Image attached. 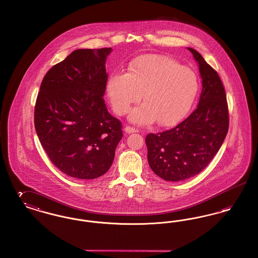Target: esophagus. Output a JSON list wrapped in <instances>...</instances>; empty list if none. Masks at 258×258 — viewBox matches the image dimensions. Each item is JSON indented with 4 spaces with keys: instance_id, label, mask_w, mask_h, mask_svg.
<instances>
[{
    "instance_id": "1",
    "label": "esophagus",
    "mask_w": 258,
    "mask_h": 258,
    "mask_svg": "<svg viewBox=\"0 0 258 258\" xmlns=\"http://www.w3.org/2000/svg\"><path fill=\"white\" fill-rule=\"evenodd\" d=\"M124 132L126 134H134V133H138L139 131L137 128H135L134 126H131V125H125L124 127Z\"/></svg>"
}]
</instances>
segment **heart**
Masks as SVG:
<instances>
[{
    "instance_id": "b5f03b06",
    "label": "heart",
    "mask_w": 258,
    "mask_h": 258,
    "mask_svg": "<svg viewBox=\"0 0 258 258\" xmlns=\"http://www.w3.org/2000/svg\"><path fill=\"white\" fill-rule=\"evenodd\" d=\"M198 91V77L189 68L160 55L136 58L126 73H114L107 93L114 111L124 115L141 99L144 103L131 113L137 123L157 120L160 125H171L189 110Z\"/></svg>"
}]
</instances>
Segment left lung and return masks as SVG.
<instances>
[{"instance_id": "left-lung-1", "label": "left lung", "mask_w": 258, "mask_h": 258, "mask_svg": "<svg viewBox=\"0 0 258 258\" xmlns=\"http://www.w3.org/2000/svg\"><path fill=\"white\" fill-rule=\"evenodd\" d=\"M202 91L197 108L171 130L146 136L148 162L161 179L183 181L202 171L219 152L229 126L226 94L218 73L192 48Z\"/></svg>"}]
</instances>
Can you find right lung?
I'll return each instance as SVG.
<instances>
[{
    "label": "right lung",
    "mask_w": 258,
    "mask_h": 258,
    "mask_svg": "<svg viewBox=\"0 0 258 258\" xmlns=\"http://www.w3.org/2000/svg\"><path fill=\"white\" fill-rule=\"evenodd\" d=\"M111 48L77 49L42 79L35 127L52 163L76 179L108 171L123 137L122 123L107 111L103 95Z\"/></svg>",
    "instance_id": "obj_1"
}]
</instances>
